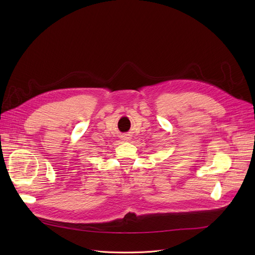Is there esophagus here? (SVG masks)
Segmentation results:
<instances>
[{"label":"esophagus","instance_id":"1","mask_svg":"<svg viewBox=\"0 0 255 255\" xmlns=\"http://www.w3.org/2000/svg\"><path fill=\"white\" fill-rule=\"evenodd\" d=\"M121 138H122L123 140H129L130 139V135L129 134H122V136H121Z\"/></svg>","mask_w":255,"mask_h":255}]
</instances>
